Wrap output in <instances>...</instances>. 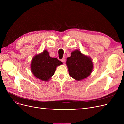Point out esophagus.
Returning a JSON list of instances; mask_svg holds the SVG:
<instances>
[{
    "label": "esophagus",
    "mask_w": 124,
    "mask_h": 124,
    "mask_svg": "<svg viewBox=\"0 0 124 124\" xmlns=\"http://www.w3.org/2000/svg\"><path fill=\"white\" fill-rule=\"evenodd\" d=\"M61 61H62V62H65V58H63L62 59H61Z\"/></svg>",
    "instance_id": "1"
}]
</instances>
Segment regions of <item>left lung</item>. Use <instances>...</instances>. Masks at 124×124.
Returning a JSON list of instances; mask_svg holds the SVG:
<instances>
[{"label":"left lung","mask_w":124,"mask_h":124,"mask_svg":"<svg viewBox=\"0 0 124 124\" xmlns=\"http://www.w3.org/2000/svg\"><path fill=\"white\" fill-rule=\"evenodd\" d=\"M66 65L69 76L78 81L89 76L93 68L92 58L78 50L71 52L70 57L67 58Z\"/></svg>","instance_id":"8db88e82"}]
</instances>
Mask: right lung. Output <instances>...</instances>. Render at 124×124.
Here are the masks:
<instances>
[{"label":"right lung","mask_w":124,"mask_h":124,"mask_svg":"<svg viewBox=\"0 0 124 124\" xmlns=\"http://www.w3.org/2000/svg\"><path fill=\"white\" fill-rule=\"evenodd\" d=\"M62 62L56 58H52L46 50L36 54L32 58L31 63V71L35 77L43 81H48L53 76L57 66Z\"/></svg>","instance_id":"right-lung-1"}]
</instances>
